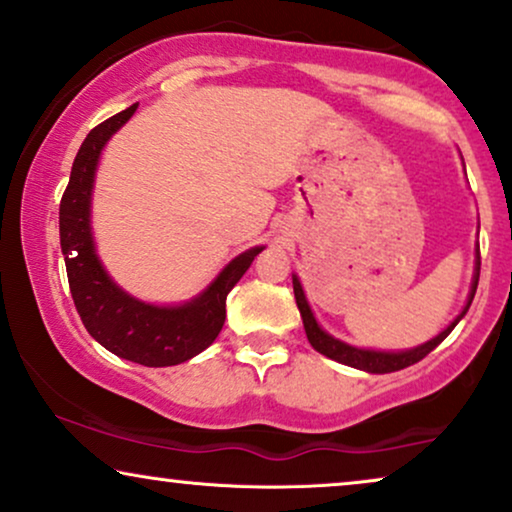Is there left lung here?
I'll return each mask as SVG.
<instances>
[{
	"label": "left lung",
	"mask_w": 512,
	"mask_h": 512,
	"mask_svg": "<svg viewBox=\"0 0 512 512\" xmlns=\"http://www.w3.org/2000/svg\"><path fill=\"white\" fill-rule=\"evenodd\" d=\"M477 282H480V249H477V263H475V277H473V287H470V296H468V303L466 308L461 310V315L456 317L454 322L449 324L447 329L442 331V334H437L435 338H430L428 343L418 345V348H411V350H400V353H381V350H364V348H355V345H348L343 341H338V338L329 336L327 331H324L320 324H317L313 310H310L308 301H305V294H303V287L301 282H298V277L294 275V296H296V305L298 310H301V317H303V327H305V336H308V341L317 353H322L324 357H329V360H336L341 364H348V367H355V369H362V371H369V374H390V371H400L404 367H411V364L421 362L423 357H426L430 350H435L437 345H440L444 338L451 334V329L456 327V324L461 322V317L468 313L470 303H473L475 298V291H477Z\"/></svg>",
	"instance_id": "8db88e82"
}]
</instances>
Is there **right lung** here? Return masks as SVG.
I'll use <instances>...</instances> for the list:
<instances>
[{
    "label": "right lung",
    "mask_w": 512,
    "mask_h": 512,
    "mask_svg": "<svg viewBox=\"0 0 512 512\" xmlns=\"http://www.w3.org/2000/svg\"><path fill=\"white\" fill-rule=\"evenodd\" d=\"M138 108L131 105L89 131L72 162L70 183L61 199V249L70 294L86 331L117 357L143 367H174L207 350L221 334L225 298L263 247L244 251L197 298L183 305H150L129 296L110 280L91 237V190L98 157L119 126Z\"/></svg>",
    "instance_id": "1"
}]
</instances>
